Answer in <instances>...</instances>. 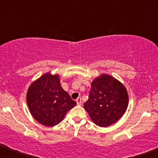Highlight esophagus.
Masks as SVG:
<instances>
[{
    "instance_id": "obj_1",
    "label": "esophagus",
    "mask_w": 158,
    "mask_h": 158,
    "mask_svg": "<svg viewBox=\"0 0 158 158\" xmlns=\"http://www.w3.org/2000/svg\"><path fill=\"white\" fill-rule=\"evenodd\" d=\"M76 102H77V106H81V104H82V101H81V97H78V98L76 99Z\"/></svg>"
}]
</instances>
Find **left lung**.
<instances>
[{
	"label": "left lung",
	"mask_w": 158,
	"mask_h": 158,
	"mask_svg": "<svg viewBox=\"0 0 158 158\" xmlns=\"http://www.w3.org/2000/svg\"><path fill=\"white\" fill-rule=\"evenodd\" d=\"M129 97L123 83L108 74L93 80L89 100L83 108L97 125L106 127L122 117L128 106Z\"/></svg>",
	"instance_id": "8db88e82"
}]
</instances>
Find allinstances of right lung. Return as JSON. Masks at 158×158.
<instances>
[{"label": "right lung", "mask_w": 158, "mask_h": 158, "mask_svg": "<svg viewBox=\"0 0 158 158\" xmlns=\"http://www.w3.org/2000/svg\"><path fill=\"white\" fill-rule=\"evenodd\" d=\"M31 116L46 127L59 124L76 105L61 87L58 74L48 73L31 83L26 94Z\"/></svg>", "instance_id": "right-lung-1"}]
</instances>
